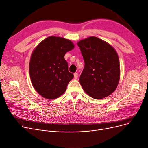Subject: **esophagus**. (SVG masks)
<instances>
[{"label":"esophagus","instance_id":"34e87169","mask_svg":"<svg viewBox=\"0 0 148 148\" xmlns=\"http://www.w3.org/2000/svg\"><path fill=\"white\" fill-rule=\"evenodd\" d=\"M78 73H74V78L75 79H77L78 78Z\"/></svg>","mask_w":148,"mask_h":148}]
</instances>
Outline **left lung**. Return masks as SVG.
I'll return each instance as SVG.
<instances>
[{
	"label": "left lung",
	"mask_w": 148,
	"mask_h": 148,
	"mask_svg": "<svg viewBox=\"0 0 148 148\" xmlns=\"http://www.w3.org/2000/svg\"><path fill=\"white\" fill-rule=\"evenodd\" d=\"M84 61L79 83L87 95L96 99L111 95L120 80L119 56L110 44L95 36L77 43Z\"/></svg>",
	"instance_id": "obj_1"
}]
</instances>
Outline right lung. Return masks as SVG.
I'll use <instances>...</instances> for the list:
<instances>
[{
    "label": "right lung",
    "instance_id": "right-lung-1",
    "mask_svg": "<svg viewBox=\"0 0 148 148\" xmlns=\"http://www.w3.org/2000/svg\"><path fill=\"white\" fill-rule=\"evenodd\" d=\"M74 48L70 40L51 36L34 48L29 62V75L36 92L54 99L65 92L73 74L69 71L65 54Z\"/></svg>",
    "mask_w": 148,
    "mask_h": 148
}]
</instances>
